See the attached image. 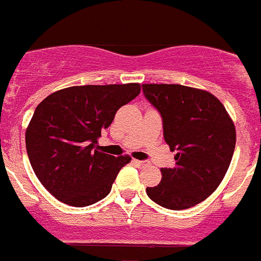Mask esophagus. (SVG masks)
<instances>
[{"instance_id": "34e87169", "label": "esophagus", "mask_w": 261, "mask_h": 261, "mask_svg": "<svg viewBox=\"0 0 261 261\" xmlns=\"http://www.w3.org/2000/svg\"><path fill=\"white\" fill-rule=\"evenodd\" d=\"M135 163L137 166H140V167H145V166L149 165V163H147L146 161H138V159H135Z\"/></svg>"}]
</instances>
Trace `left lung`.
Returning <instances> with one entry per match:
<instances>
[{
	"label": "left lung",
	"instance_id": "left-lung-1",
	"mask_svg": "<svg viewBox=\"0 0 261 261\" xmlns=\"http://www.w3.org/2000/svg\"><path fill=\"white\" fill-rule=\"evenodd\" d=\"M142 90L162 115L166 144L176 151L175 166L161 170L162 179L147 187V196L172 211L195 206L227 172L237 142L234 123L206 90L167 84H144Z\"/></svg>",
	"mask_w": 261,
	"mask_h": 261
}]
</instances>
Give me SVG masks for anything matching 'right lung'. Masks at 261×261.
<instances>
[{
	"label": "right lung",
	"instance_id": "right-lung-1",
	"mask_svg": "<svg viewBox=\"0 0 261 261\" xmlns=\"http://www.w3.org/2000/svg\"><path fill=\"white\" fill-rule=\"evenodd\" d=\"M140 91V84L71 86L39 103L26 129L27 154L40 183L59 201L82 208L110 193L132 158L99 151L98 138Z\"/></svg>",
	"mask_w": 261,
	"mask_h": 261
}]
</instances>
